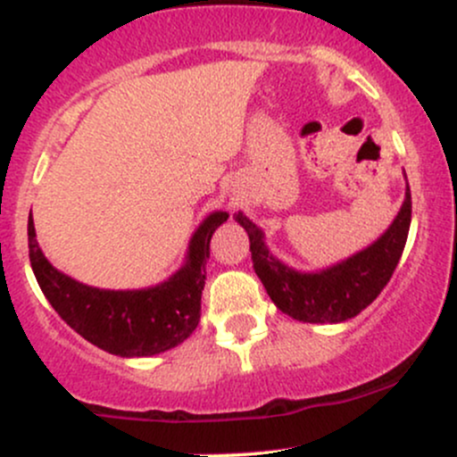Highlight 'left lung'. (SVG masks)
I'll use <instances>...</instances> for the list:
<instances>
[{
    "instance_id": "1",
    "label": "left lung",
    "mask_w": 457,
    "mask_h": 457,
    "mask_svg": "<svg viewBox=\"0 0 457 457\" xmlns=\"http://www.w3.org/2000/svg\"><path fill=\"white\" fill-rule=\"evenodd\" d=\"M411 212V188L406 182V197L400 212L385 234L359 253L316 272H303L283 264L270 253L258 225L243 212H236L234 219L249 236L255 275L264 283L270 301L301 322L337 324L359 316L389 283L406 245Z\"/></svg>"
}]
</instances>
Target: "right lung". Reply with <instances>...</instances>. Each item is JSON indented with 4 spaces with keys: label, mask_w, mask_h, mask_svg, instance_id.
I'll return each mask as SVG.
<instances>
[{
    "label": "right lung",
    "mask_w": 457,
    "mask_h": 457,
    "mask_svg": "<svg viewBox=\"0 0 457 457\" xmlns=\"http://www.w3.org/2000/svg\"><path fill=\"white\" fill-rule=\"evenodd\" d=\"M228 217V212L217 211L199 223L185 264L170 279L144 290H101L64 275L45 258L29 214L31 270L51 307L83 339L127 359L161 354L185 342L199 324L211 238Z\"/></svg>",
    "instance_id": "add662e5"
}]
</instances>
